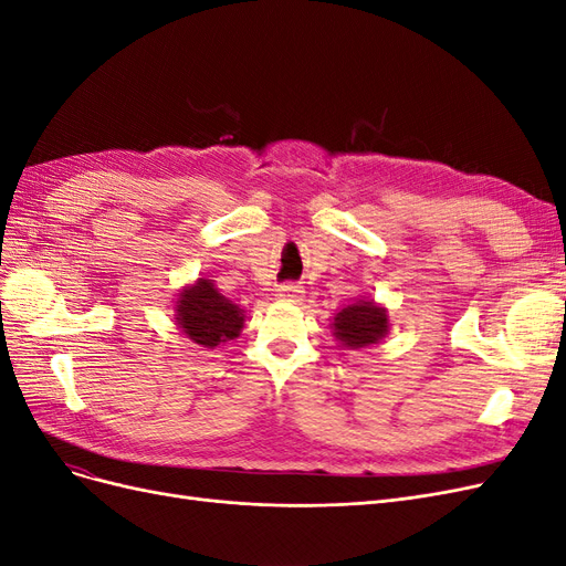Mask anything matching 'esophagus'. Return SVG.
Segmentation results:
<instances>
[{"mask_svg": "<svg viewBox=\"0 0 566 566\" xmlns=\"http://www.w3.org/2000/svg\"><path fill=\"white\" fill-rule=\"evenodd\" d=\"M303 286H298V284H294V282H286V284H280V289H277V296L282 298V301H291V303H296V301H301L303 298Z\"/></svg>", "mask_w": 566, "mask_h": 566, "instance_id": "34e87169", "label": "esophagus"}]
</instances>
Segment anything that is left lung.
Segmentation results:
<instances>
[{
    "label": "left lung",
    "mask_w": 566,
    "mask_h": 566,
    "mask_svg": "<svg viewBox=\"0 0 566 566\" xmlns=\"http://www.w3.org/2000/svg\"><path fill=\"white\" fill-rule=\"evenodd\" d=\"M385 333L387 312L370 301L345 305L333 322V336L349 349L378 343Z\"/></svg>",
    "instance_id": "8db88e82"
}]
</instances>
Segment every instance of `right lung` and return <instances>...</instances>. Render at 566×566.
Listing matches in <instances>:
<instances>
[{"label": "right lung", "mask_w": 566, "mask_h": 566, "mask_svg": "<svg viewBox=\"0 0 566 566\" xmlns=\"http://www.w3.org/2000/svg\"><path fill=\"white\" fill-rule=\"evenodd\" d=\"M177 322L193 343L217 347L240 336L244 315L235 303L219 294L212 280H200L179 296Z\"/></svg>", "instance_id": "right-lung-1"}]
</instances>
